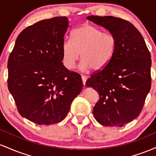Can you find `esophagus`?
<instances>
[{"label":"esophagus","instance_id":"1","mask_svg":"<svg viewBox=\"0 0 156 156\" xmlns=\"http://www.w3.org/2000/svg\"><path fill=\"white\" fill-rule=\"evenodd\" d=\"M81 78H82V81H83V85H85L86 81H87V77L85 76H82Z\"/></svg>","mask_w":156,"mask_h":156}]
</instances>
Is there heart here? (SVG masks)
<instances>
[{"label":"heart","instance_id":"heart-1","mask_svg":"<svg viewBox=\"0 0 156 156\" xmlns=\"http://www.w3.org/2000/svg\"><path fill=\"white\" fill-rule=\"evenodd\" d=\"M73 40L64 39L62 45L63 63L73 69L80 57V68L98 71L103 69L114 56L116 39L99 27L85 23L73 32Z\"/></svg>","mask_w":156,"mask_h":156}]
</instances>
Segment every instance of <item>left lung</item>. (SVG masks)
I'll use <instances>...</instances> for the list:
<instances>
[{
  "label": "left lung",
  "mask_w": 156,
  "mask_h": 156,
  "mask_svg": "<svg viewBox=\"0 0 156 156\" xmlns=\"http://www.w3.org/2000/svg\"><path fill=\"white\" fill-rule=\"evenodd\" d=\"M116 39L114 56L86 82L99 94L93 114L100 124L122 127L139 117L151 87V55L133 24L112 16H89Z\"/></svg>",
  "instance_id": "8db88e82"
}]
</instances>
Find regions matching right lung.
<instances>
[{
    "label": "right lung",
    "mask_w": 156,
    "mask_h": 156,
    "mask_svg": "<svg viewBox=\"0 0 156 156\" xmlns=\"http://www.w3.org/2000/svg\"><path fill=\"white\" fill-rule=\"evenodd\" d=\"M66 17L43 20L18 35L8 60V89L21 116L37 125L60 122L83 88L62 63Z\"/></svg>",
    "instance_id": "obj_1"
}]
</instances>
